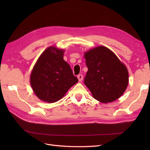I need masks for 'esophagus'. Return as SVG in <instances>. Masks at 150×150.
<instances>
[{
  "label": "esophagus",
  "instance_id": "obj_1",
  "mask_svg": "<svg viewBox=\"0 0 150 150\" xmlns=\"http://www.w3.org/2000/svg\"><path fill=\"white\" fill-rule=\"evenodd\" d=\"M77 78H78V79H79V82H81V81H82V79H83V77H82V75L81 74L77 76Z\"/></svg>",
  "mask_w": 150,
  "mask_h": 150
}]
</instances>
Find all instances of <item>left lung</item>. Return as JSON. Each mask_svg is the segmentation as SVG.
<instances>
[{"label": "left lung", "mask_w": 150, "mask_h": 150, "mask_svg": "<svg viewBox=\"0 0 150 150\" xmlns=\"http://www.w3.org/2000/svg\"><path fill=\"white\" fill-rule=\"evenodd\" d=\"M88 71L84 84L95 99L109 103L120 97L129 83L126 65L112 51L103 46L84 53Z\"/></svg>", "instance_id": "left-lung-1"}]
</instances>
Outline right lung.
I'll return each mask as SVG.
<instances>
[{"label":"right lung","mask_w":150,"mask_h":150,"mask_svg":"<svg viewBox=\"0 0 150 150\" xmlns=\"http://www.w3.org/2000/svg\"><path fill=\"white\" fill-rule=\"evenodd\" d=\"M64 52V50L55 46H50L35 64L30 75V84L40 100L55 103L78 82L69 64L63 59Z\"/></svg>","instance_id":"add662e5"}]
</instances>
